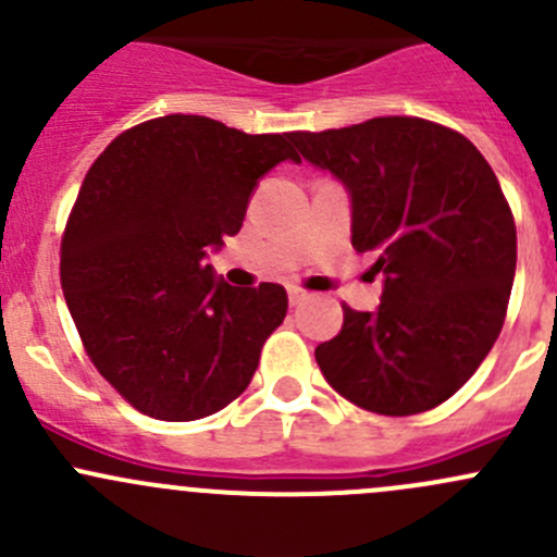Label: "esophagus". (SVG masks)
<instances>
[{"label": "esophagus", "mask_w": 557, "mask_h": 557, "mask_svg": "<svg viewBox=\"0 0 557 557\" xmlns=\"http://www.w3.org/2000/svg\"><path fill=\"white\" fill-rule=\"evenodd\" d=\"M288 301H290V307H299L301 301H307V290L288 288Z\"/></svg>", "instance_id": "obj_1"}]
</instances>
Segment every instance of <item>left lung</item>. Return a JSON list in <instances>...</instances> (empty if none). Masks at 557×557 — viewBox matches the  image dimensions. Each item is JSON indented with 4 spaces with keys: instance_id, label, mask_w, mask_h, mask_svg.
<instances>
[{
    "instance_id": "obj_1",
    "label": "left lung",
    "mask_w": 557,
    "mask_h": 557,
    "mask_svg": "<svg viewBox=\"0 0 557 557\" xmlns=\"http://www.w3.org/2000/svg\"><path fill=\"white\" fill-rule=\"evenodd\" d=\"M305 161L345 185L358 252H374L383 296L345 307L314 350L339 396L377 414H418L476 372L507 314L518 234L496 174L453 128L423 117H372L294 132Z\"/></svg>"
}]
</instances>
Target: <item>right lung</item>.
Listing matches in <instances>:
<instances>
[{"label": "right lung", "instance_id": "right-lung-1", "mask_svg": "<svg viewBox=\"0 0 557 557\" xmlns=\"http://www.w3.org/2000/svg\"><path fill=\"white\" fill-rule=\"evenodd\" d=\"M283 161L299 164L290 134L164 115L88 170L61 239V288L94 367L139 412L199 420L250 385L288 296L274 283L234 288L207 258Z\"/></svg>", "mask_w": 557, "mask_h": 557}]
</instances>
